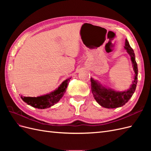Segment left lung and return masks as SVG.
<instances>
[{"label":"left lung","mask_w":151,"mask_h":151,"mask_svg":"<svg viewBox=\"0 0 151 151\" xmlns=\"http://www.w3.org/2000/svg\"><path fill=\"white\" fill-rule=\"evenodd\" d=\"M125 48L131 57V60L133 63L134 70L135 72L134 81L130 89L127 91H123V92H116V91L110 89L104 88L96 81L91 78V91H92L94 99L98 104L104 108H115L122 106L123 105L129 101V100L132 96L135 91L137 83L138 68L135 61L134 52L130 46L127 40H125Z\"/></svg>","instance_id":"left-lung-1"}]
</instances>
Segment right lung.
<instances>
[{"label": "right lung", "mask_w": 151, "mask_h": 151, "mask_svg": "<svg viewBox=\"0 0 151 151\" xmlns=\"http://www.w3.org/2000/svg\"><path fill=\"white\" fill-rule=\"evenodd\" d=\"M70 79L68 78L63 81L56 90L50 94L38 97H25L21 96V98L28 104L36 108L45 109L51 107L58 102L64 94Z\"/></svg>", "instance_id": "add662e5"}]
</instances>
